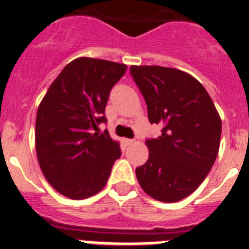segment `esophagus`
<instances>
[{"instance_id": "obj_1", "label": "esophagus", "mask_w": 249, "mask_h": 249, "mask_svg": "<svg viewBox=\"0 0 249 249\" xmlns=\"http://www.w3.org/2000/svg\"><path fill=\"white\" fill-rule=\"evenodd\" d=\"M123 142L126 143V146H131V144L135 142V140H129V138H126V140H123Z\"/></svg>"}]
</instances>
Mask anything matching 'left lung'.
Segmentation results:
<instances>
[{"label":"left lung","mask_w":249,"mask_h":249,"mask_svg":"<svg viewBox=\"0 0 249 249\" xmlns=\"http://www.w3.org/2000/svg\"><path fill=\"white\" fill-rule=\"evenodd\" d=\"M151 123L160 137L148 138V160L136 168L142 190L172 203L186 198L204 181L219 149L222 122L210 94L195 77L176 68L131 66Z\"/></svg>","instance_id":"left-lung-1"}]
</instances>
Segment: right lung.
Listing matches in <instances>:
<instances>
[{
	"mask_svg": "<svg viewBox=\"0 0 249 249\" xmlns=\"http://www.w3.org/2000/svg\"><path fill=\"white\" fill-rule=\"evenodd\" d=\"M126 65L80 57L68 63L50 86L36 117V152L48 183L72 199L100 192L121 157L118 142L98 124L107 123L109 92Z\"/></svg>",
	"mask_w": 249,
	"mask_h": 249,
	"instance_id": "add662e5",
	"label": "right lung"
}]
</instances>
